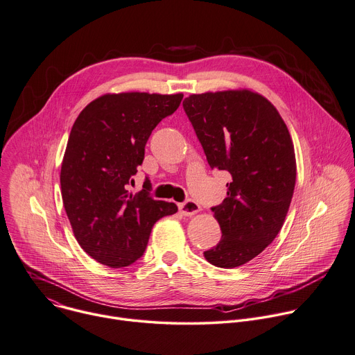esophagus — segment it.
I'll return each instance as SVG.
<instances>
[{
  "label": "esophagus",
  "mask_w": 355,
  "mask_h": 355,
  "mask_svg": "<svg viewBox=\"0 0 355 355\" xmlns=\"http://www.w3.org/2000/svg\"><path fill=\"white\" fill-rule=\"evenodd\" d=\"M178 209H180V211H181L184 216H192V214H195V213H198V211L200 210V206H199L198 202L189 199V200H187V202H184V203H180V205H178Z\"/></svg>",
  "instance_id": "esophagus-1"
}]
</instances>
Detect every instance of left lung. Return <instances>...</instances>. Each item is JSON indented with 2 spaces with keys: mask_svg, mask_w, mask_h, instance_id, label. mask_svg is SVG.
<instances>
[{
  "mask_svg": "<svg viewBox=\"0 0 355 355\" xmlns=\"http://www.w3.org/2000/svg\"><path fill=\"white\" fill-rule=\"evenodd\" d=\"M182 105L209 166L231 175L227 196L211 207L221 240L203 255L217 268H239L272 244L286 220L297 175L291 135L276 107L248 89L191 94Z\"/></svg>",
  "mask_w": 355,
  "mask_h": 355,
  "instance_id": "8db88e82",
  "label": "left lung"
}]
</instances>
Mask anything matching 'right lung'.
<instances>
[{
    "label": "right lung",
    "mask_w": 355,
    "mask_h": 355,
    "mask_svg": "<svg viewBox=\"0 0 355 355\" xmlns=\"http://www.w3.org/2000/svg\"><path fill=\"white\" fill-rule=\"evenodd\" d=\"M182 97L107 93L90 101L72 125L60 174L62 203L76 241L101 265H132L144 255L155 223L178 210L149 196V180L135 195L127 185L144 162L152 131Z\"/></svg>",
    "instance_id": "add662e5"
}]
</instances>
